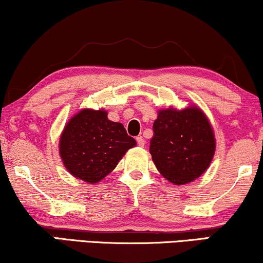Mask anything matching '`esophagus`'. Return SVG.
<instances>
[{
  "label": "esophagus",
  "instance_id": "esophagus-1",
  "mask_svg": "<svg viewBox=\"0 0 263 263\" xmlns=\"http://www.w3.org/2000/svg\"><path fill=\"white\" fill-rule=\"evenodd\" d=\"M136 142H138V145L140 147L145 146V140H143L142 136H138V138H136Z\"/></svg>",
  "mask_w": 263,
  "mask_h": 263
}]
</instances>
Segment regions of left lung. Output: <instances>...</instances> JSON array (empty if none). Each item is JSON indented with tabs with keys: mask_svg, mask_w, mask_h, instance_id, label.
I'll return each instance as SVG.
<instances>
[{
	"mask_svg": "<svg viewBox=\"0 0 263 263\" xmlns=\"http://www.w3.org/2000/svg\"><path fill=\"white\" fill-rule=\"evenodd\" d=\"M149 152L164 178L183 185L210 167L215 153V136L206 114L197 105L158 110Z\"/></svg>",
	"mask_w": 263,
	"mask_h": 263,
	"instance_id": "obj_1",
	"label": "left lung"
}]
</instances>
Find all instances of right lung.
<instances>
[{
    "label": "right lung",
    "mask_w": 263,
    "mask_h": 263,
    "mask_svg": "<svg viewBox=\"0 0 263 263\" xmlns=\"http://www.w3.org/2000/svg\"><path fill=\"white\" fill-rule=\"evenodd\" d=\"M136 141L123 124L107 118L106 110L82 109L64 125L59 152L67 171L95 184L106 177Z\"/></svg>",
    "instance_id": "obj_1"
}]
</instances>
